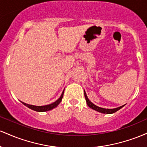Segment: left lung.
Returning a JSON list of instances; mask_svg holds the SVG:
<instances>
[{"label": "left lung", "mask_w": 147, "mask_h": 147, "mask_svg": "<svg viewBox=\"0 0 147 147\" xmlns=\"http://www.w3.org/2000/svg\"><path fill=\"white\" fill-rule=\"evenodd\" d=\"M84 95H85V98H86V101L87 105L90 108V109H93L96 111H98L99 113H104V114H112L115 113L116 111H119V109H122L123 106H124V105L119 106V107L115 108V109H104V108H101L99 107V106L95 105L93 103H92L89 100V99L88 98L86 93L85 90H84Z\"/></svg>", "instance_id": "left-lung-1"}]
</instances>
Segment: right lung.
Returning a JSON list of instances; mask_svg holds the SVG:
<instances>
[{
  "label": "right lung",
  "mask_w": 147,
  "mask_h": 147,
  "mask_svg": "<svg viewBox=\"0 0 147 147\" xmlns=\"http://www.w3.org/2000/svg\"><path fill=\"white\" fill-rule=\"evenodd\" d=\"M63 92H64V90L61 93V95L59 98L57 99V101H55V102L52 103V104H48V105L34 106V105H31V104H26V103H24L23 102H21L23 104H24L25 106H26L27 107H28L29 109H32V110H33V111H37V112H45V111H48L52 110V109H55V108H56L57 106L60 104V102H61L62 98H63Z\"/></svg>",
  "instance_id": "add662e5"
}]
</instances>
